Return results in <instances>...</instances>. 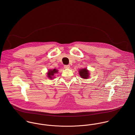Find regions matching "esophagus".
<instances>
[{
	"mask_svg": "<svg viewBox=\"0 0 135 135\" xmlns=\"http://www.w3.org/2000/svg\"><path fill=\"white\" fill-rule=\"evenodd\" d=\"M64 67L65 69H69L70 67V65H65L64 66Z\"/></svg>",
	"mask_w": 135,
	"mask_h": 135,
	"instance_id": "obj_1",
	"label": "esophagus"
}]
</instances>
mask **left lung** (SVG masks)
Listing matches in <instances>:
<instances>
[{
    "instance_id": "8db88e82",
    "label": "left lung",
    "mask_w": 135,
    "mask_h": 135,
    "mask_svg": "<svg viewBox=\"0 0 135 135\" xmlns=\"http://www.w3.org/2000/svg\"><path fill=\"white\" fill-rule=\"evenodd\" d=\"M79 74L81 78L84 79H87L89 77V71L86 68L80 69L79 71Z\"/></svg>"
}]
</instances>
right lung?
<instances>
[{
    "label": "right lung",
    "instance_id": "obj_1",
    "mask_svg": "<svg viewBox=\"0 0 135 135\" xmlns=\"http://www.w3.org/2000/svg\"><path fill=\"white\" fill-rule=\"evenodd\" d=\"M58 72V70L57 69H54V70H50L48 71L47 73V76L50 79H54L53 78H55V74H56Z\"/></svg>",
    "mask_w": 135,
    "mask_h": 135
}]
</instances>
